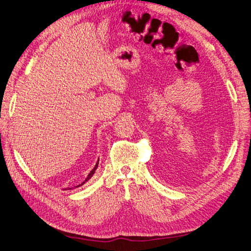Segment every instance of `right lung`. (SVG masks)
Here are the masks:
<instances>
[{"label": "right lung", "instance_id": "1", "mask_svg": "<svg viewBox=\"0 0 251 251\" xmlns=\"http://www.w3.org/2000/svg\"><path fill=\"white\" fill-rule=\"evenodd\" d=\"M98 166H99V159H98V162H97V163H95V166H94V168H93V169L90 171V173H89V175H88V176H86V177H85V180H84L83 182H82V183H81V184H79V185H76V186H75V188H79V186H81V185H83V184L85 183V182H86V181H89V180L91 179V177H92V176H93V175H94V173H95V170H97V169H98ZM68 189H71V188H68ZM66 190H67V189H66Z\"/></svg>", "mask_w": 251, "mask_h": 251}]
</instances>
